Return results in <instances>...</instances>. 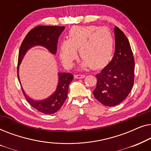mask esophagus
Masks as SVG:
<instances>
[{"mask_svg":"<svg viewBox=\"0 0 151 151\" xmlns=\"http://www.w3.org/2000/svg\"><path fill=\"white\" fill-rule=\"evenodd\" d=\"M84 77H85V75H84V74H76V75L74 76V78H76V79H82Z\"/></svg>","mask_w":151,"mask_h":151,"instance_id":"1","label":"esophagus"}]
</instances>
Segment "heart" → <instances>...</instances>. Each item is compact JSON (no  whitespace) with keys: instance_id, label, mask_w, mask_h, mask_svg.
<instances>
[{"instance_id":"b5f03b06","label":"heart","mask_w":151,"mask_h":151,"mask_svg":"<svg viewBox=\"0 0 151 151\" xmlns=\"http://www.w3.org/2000/svg\"><path fill=\"white\" fill-rule=\"evenodd\" d=\"M113 38L107 29L96 26H74L70 29L67 40L60 47V58L66 67H70L77 58V50L83 66L93 69L104 67L110 61L113 50Z\"/></svg>"}]
</instances>
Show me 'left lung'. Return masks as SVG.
<instances>
[{
  "label": "left lung",
  "mask_w": 151,
  "mask_h": 151,
  "mask_svg": "<svg viewBox=\"0 0 151 151\" xmlns=\"http://www.w3.org/2000/svg\"><path fill=\"white\" fill-rule=\"evenodd\" d=\"M115 51L113 59L100 73L93 91L105 106L119 104L129 96L134 84L135 60L129 41L117 27L114 29Z\"/></svg>",
  "instance_id": "left-lung-1"
}]
</instances>
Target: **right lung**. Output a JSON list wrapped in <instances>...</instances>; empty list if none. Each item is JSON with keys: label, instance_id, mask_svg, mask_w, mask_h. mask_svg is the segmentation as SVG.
<instances>
[{"label": "right lung", "instance_id": "1", "mask_svg": "<svg viewBox=\"0 0 151 151\" xmlns=\"http://www.w3.org/2000/svg\"><path fill=\"white\" fill-rule=\"evenodd\" d=\"M64 29L65 27L41 25L32 29L27 34L20 45L18 53L17 71L19 82V65L28 49L36 45H40L48 49L53 54H55L57 51L58 40L60 35ZM73 79V74L70 73H58V83L56 90L51 96L43 100L36 101L33 100L27 96L22 88V91L27 101L32 107L44 114H53L57 112L65 102L67 98L69 84Z\"/></svg>", "mask_w": 151, "mask_h": 151}]
</instances>
